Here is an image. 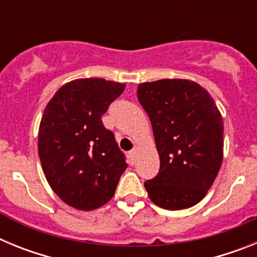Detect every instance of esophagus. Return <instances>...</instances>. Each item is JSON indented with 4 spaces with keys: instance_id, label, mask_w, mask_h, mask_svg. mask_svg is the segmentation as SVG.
I'll return each mask as SVG.
<instances>
[{
    "instance_id": "esophagus-1",
    "label": "esophagus",
    "mask_w": 257,
    "mask_h": 257,
    "mask_svg": "<svg viewBox=\"0 0 257 257\" xmlns=\"http://www.w3.org/2000/svg\"><path fill=\"white\" fill-rule=\"evenodd\" d=\"M136 153H138V148H134L133 151H130L128 152V156H130V160H131V162H135V158H136Z\"/></svg>"
}]
</instances>
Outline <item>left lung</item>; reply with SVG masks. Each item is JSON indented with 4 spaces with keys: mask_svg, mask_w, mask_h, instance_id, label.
Listing matches in <instances>:
<instances>
[{
    "mask_svg": "<svg viewBox=\"0 0 257 257\" xmlns=\"http://www.w3.org/2000/svg\"><path fill=\"white\" fill-rule=\"evenodd\" d=\"M152 122L160 172L145 181L149 198L165 210L197 205L222 162L224 124L205 88L188 79H158L138 86Z\"/></svg>",
    "mask_w": 257,
    "mask_h": 257,
    "instance_id": "1",
    "label": "left lung"
}]
</instances>
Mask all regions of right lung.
<instances>
[{"mask_svg": "<svg viewBox=\"0 0 257 257\" xmlns=\"http://www.w3.org/2000/svg\"><path fill=\"white\" fill-rule=\"evenodd\" d=\"M124 85L103 78L74 79L61 86L45 108L38 154L52 190L78 210L110 201L126 157L101 121Z\"/></svg>", "mask_w": 257, "mask_h": 257, "instance_id": "obj_1", "label": "right lung"}]
</instances>
